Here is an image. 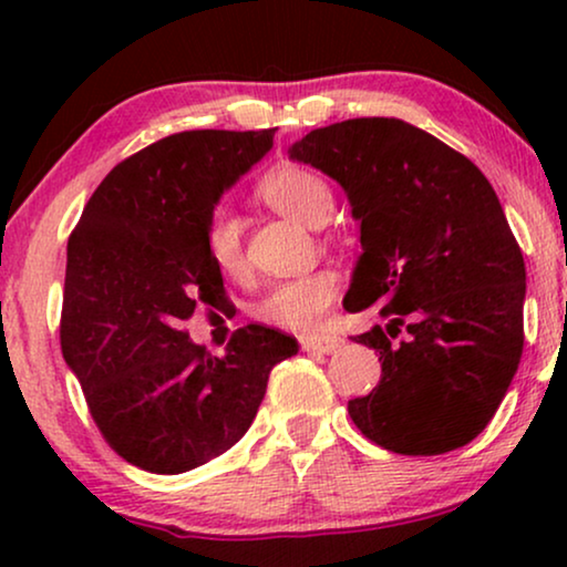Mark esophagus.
<instances>
[{"mask_svg":"<svg viewBox=\"0 0 567 567\" xmlns=\"http://www.w3.org/2000/svg\"><path fill=\"white\" fill-rule=\"evenodd\" d=\"M299 343L309 353H336L343 346V338L338 336H301Z\"/></svg>","mask_w":567,"mask_h":567,"instance_id":"34e87169","label":"esophagus"}]
</instances>
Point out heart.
Returning <instances> with one entry per match:
<instances>
[{
    "label": "heart",
    "instance_id": "b5f03b06",
    "mask_svg": "<svg viewBox=\"0 0 567 567\" xmlns=\"http://www.w3.org/2000/svg\"><path fill=\"white\" fill-rule=\"evenodd\" d=\"M258 196L270 208L281 212L289 219H297L309 227H320L332 208V190L312 169L299 165H281L262 177ZM206 252L216 268L227 278H245V247L243 224L235 214L216 212L206 224ZM338 276L328 268L312 274L286 278L268 289L260 299L258 320L276 324V328L307 330L328 315L332 301L338 297Z\"/></svg>",
    "mask_w": 567,
    "mask_h": 567
}]
</instances>
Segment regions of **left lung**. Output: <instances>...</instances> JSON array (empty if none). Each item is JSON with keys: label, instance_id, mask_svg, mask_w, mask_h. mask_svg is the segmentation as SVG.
Segmentation results:
<instances>
[{"label": "left lung", "instance_id": "obj_1", "mask_svg": "<svg viewBox=\"0 0 567 567\" xmlns=\"http://www.w3.org/2000/svg\"><path fill=\"white\" fill-rule=\"evenodd\" d=\"M340 183L361 221V258L343 307H377L355 343L382 379L348 402L363 436L433 456L491 423L524 348V255L487 177L452 146L400 118L315 128L289 150Z\"/></svg>", "mask_w": 567, "mask_h": 567}]
</instances>
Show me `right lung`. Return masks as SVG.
<instances>
[{
  "label": "right lung",
  "instance_id": "obj_1",
  "mask_svg": "<svg viewBox=\"0 0 567 567\" xmlns=\"http://www.w3.org/2000/svg\"><path fill=\"white\" fill-rule=\"evenodd\" d=\"M274 134L159 138L105 175L69 237L61 353L107 444L154 475H181L235 446L270 369L299 351L262 324L239 328L224 355L183 330L198 307H224L206 224Z\"/></svg>",
  "mask_w": 567,
  "mask_h": 567
}]
</instances>
